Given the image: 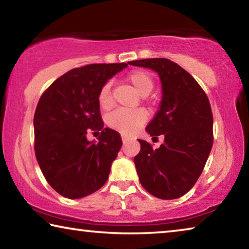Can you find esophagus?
<instances>
[{
    "label": "esophagus",
    "instance_id": "1",
    "mask_svg": "<svg viewBox=\"0 0 249 249\" xmlns=\"http://www.w3.org/2000/svg\"><path fill=\"white\" fill-rule=\"evenodd\" d=\"M122 141H123V142H124V144H126V142H129V141H132V138H129L128 136H126V135H124V134H122Z\"/></svg>",
    "mask_w": 249,
    "mask_h": 249
}]
</instances>
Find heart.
I'll return each mask as SVG.
<instances>
[{"mask_svg":"<svg viewBox=\"0 0 249 249\" xmlns=\"http://www.w3.org/2000/svg\"><path fill=\"white\" fill-rule=\"evenodd\" d=\"M127 80L133 84L138 93L147 95L154 88V80L151 75L144 70H134L127 75ZM99 103L103 108H109L113 104L111 94V82L103 84L99 92ZM147 120L146 113L141 108L126 109L119 108L107 117L109 127L120 130L124 134H130L136 130Z\"/></svg>","mask_w":249,"mask_h":249,"instance_id":"heart-1","label":"heart"}]
</instances>
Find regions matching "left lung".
<instances>
[{
  "instance_id": "8db88e82",
  "label": "left lung",
  "mask_w": 249,
  "mask_h": 249,
  "mask_svg": "<svg viewBox=\"0 0 249 249\" xmlns=\"http://www.w3.org/2000/svg\"><path fill=\"white\" fill-rule=\"evenodd\" d=\"M158 73L162 98L146 132L165 137L159 148L146 141L135 156L138 178L150 195L172 200L185 195L201 176L213 145V115L208 96L195 78L166 58L129 61Z\"/></svg>"
}]
</instances>
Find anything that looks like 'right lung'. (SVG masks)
I'll use <instances>...</instances> for the list:
<instances>
[{
    "mask_svg": "<svg viewBox=\"0 0 249 249\" xmlns=\"http://www.w3.org/2000/svg\"><path fill=\"white\" fill-rule=\"evenodd\" d=\"M127 64H93L62 74L40 96L34 115L35 154L47 182L68 199H80L107 182L122 147L121 135L103 127L99 92ZM101 130L98 143L86 134Z\"/></svg>",
    "mask_w": 249,
    "mask_h": 249,
    "instance_id": "1",
    "label": "right lung"
}]
</instances>
